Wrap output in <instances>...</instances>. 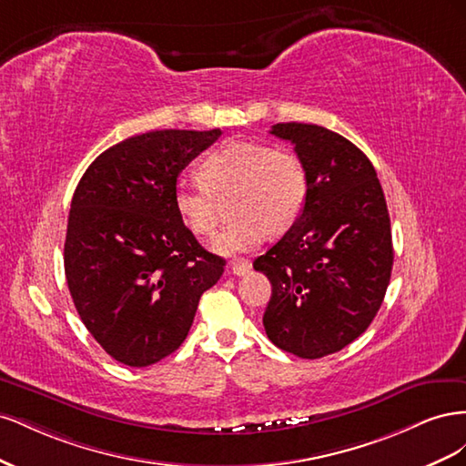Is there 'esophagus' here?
Wrapping results in <instances>:
<instances>
[{
	"instance_id": "34e87169",
	"label": "esophagus",
	"mask_w": 466,
	"mask_h": 466,
	"mask_svg": "<svg viewBox=\"0 0 466 466\" xmlns=\"http://www.w3.org/2000/svg\"><path fill=\"white\" fill-rule=\"evenodd\" d=\"M229 266H231V272L237 276H245L250 270V262L245 258H235Z\"/></svg>"
}]
</instances>
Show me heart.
<instances>
[{
	"instance_id": "obj_1",
	"label": "heart",
	"mask_w": 466,
	"mask_h": 466,
	"mask_svg": "<svg viewBox=\"0 0 466 466\" xmlns=\"http://www.w3.org/2000/svg\"><path fill=\"white\" fill-rule=\"evenodd\" d=\"M200 180L180 178L173 204L196 237H214L221 204L229 202L233 223L214 243L221 255L257 248L270 233H284L305 208L309 177L301 157L288 147L225 142L200 163Z\"/></svg>"
}]
</instances>
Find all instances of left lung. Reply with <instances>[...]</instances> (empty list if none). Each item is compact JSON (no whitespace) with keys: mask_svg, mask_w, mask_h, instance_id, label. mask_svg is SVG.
<instances>
[{"mask_svg":"<svg viewBox=\"0 0 466 466\" xmlns=\"http://www.w3.org/2000/svg\"><path fill=\"white\" fill-rule=\"evenodd\" d=\"M305 163V208L288 233L255 260L272 284L262 322L268 338L303 360L340 351L365 332L383 303L392 270L390 219L371 161L317 124L286 122Z\"/></svg>","mask_w":466,"mask_h":466,"instance_id":"1","label":"left lung"}]
</instances>
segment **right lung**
<instances>
[{
	"instance_id": "1",
	"label": "right lung",
	"mask_w": 466,
	"mask_h": 466,
	"mask_svg": "<svg viewBox=\"0 0 466 466\" xmlns=\"http://www.w3.org/2000/svg\"><path fill=\"white\" fill-rule=\"evenodd\" d=\"M221 130H155L108 147L74 192L64 268L77 313L110 358L147 368L171 356L225 260L180 221L173 190Z\"/></svg>"
}]
</instances>
